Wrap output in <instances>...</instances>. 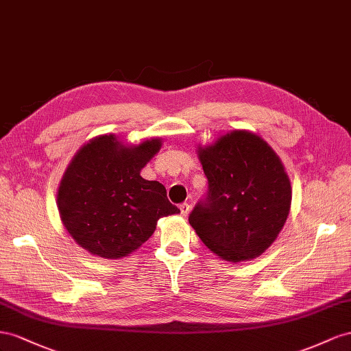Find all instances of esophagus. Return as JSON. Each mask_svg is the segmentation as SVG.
I'll use <instances>...</instances> for the list:
<instances>
[{
    "mask_svg": "<svg viewBox=\"0 0 351 351\" xmlns=\"http://www.w3.org/2000/svg\"><path fill=\"white\" fill-rule=\"evenodd\" d=\"M179 210H181V215L185 217V216H188L189 210H191V206H189L188 203H182L181 206H179Z\"/></svg>",
    "mask_w": 351,
    "mask_h": 351,
    "instance_id": "34e87169",
    "label": "esophagus"
}]
</instances>
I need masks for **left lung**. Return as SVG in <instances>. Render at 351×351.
<instances>
[{
	"instance_id": "8db88e82",
	"label": "left lung",
	"mask_w": 351,
	"mask_h": 351,
	"mask_svg": "<svg viewBox=\"0 0 351 351\" xmlns=\"http://www.w3.org/2000/svg\"><path fill=\"white\" fill-rule=\"evenodd\" d=\"M198 158L208 191L189 223L226 262L258 257L281 232L291 207V184L281 158L248 131H232L198 147Z\"/></svg>"
}]
</instances>
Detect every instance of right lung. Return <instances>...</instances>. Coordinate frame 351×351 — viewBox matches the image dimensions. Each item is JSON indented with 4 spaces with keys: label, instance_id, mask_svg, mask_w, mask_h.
Returning <instances> with one entry per match:
<instances>
[{
    "label": "right lung",
    "instance_id": "right-lung-1",
    "mask_svg": "<svg viewBox=\"0 0 351 351\" xmlns=\"http://www.w3.org/2000/svg\"><path fill=\"white\" fill-rule=\"evenodd\" d=\"M160 147V138L125 145L110 134L79 148L60 182L57 206L67 232L86 252L126 257L153 235L160 217L179 213L162 184L139 175Z\"/></svg>",
    "mask_w": 351,
    "mask_h": 351
}]
</instances>
